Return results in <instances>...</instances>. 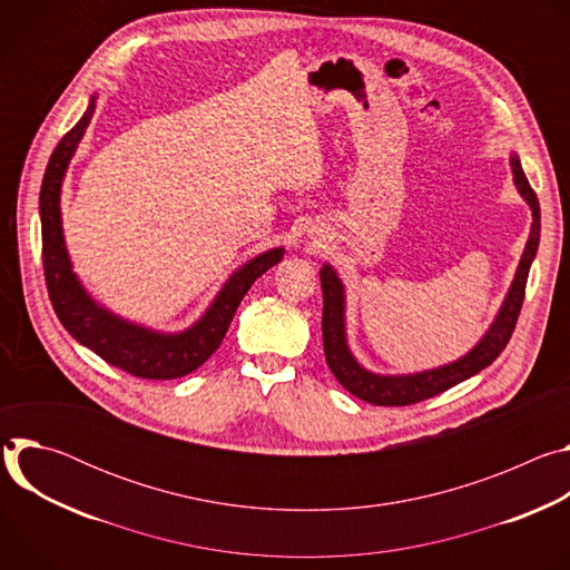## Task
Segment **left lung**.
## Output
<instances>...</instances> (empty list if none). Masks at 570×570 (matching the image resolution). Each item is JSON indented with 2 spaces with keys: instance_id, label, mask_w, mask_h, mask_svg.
Segmentation results:
<instances>
[{
  "instance_id": "8db88e82",
  "label": "left lung",
  "mask_w": 570,
  "mask_h": 570,
  "mask_svg": "<svg viewBox=\"0 0 570 570\" xmlns=\"http://www.w3.org/2000/svg\"><path fill=\"white\" fill-rule=\"evenodd\" d=\"M510 167L514 174V185L519 189V194L523 196V200L530 205L532 209V227H530V236L525 243L523 257L519 262L514 282L505 295V302L494 320V324L482 336V341L462 358L435 367V370H426V372H417V374H399V376H383V374H374L367 372L350 352L347 347V336H345V286L338 279L336 271L332 266L324 264L320 271V282H322V343H324V358H327L330 370L334 372V376L341 381V385L345 390H350L354 396L374 403V405H411L424 399H431L458 383H462L464 379L478 374L480 370H484L487 365H492L501 352L505 350V345L512 338V332L517 327V320L523 306V297H525V284H528V273L532 266V259L537 255L539 248V234H541V214H539V200L534 189L530 187L519 155L512 153L510 157Z\"/></svg>"
}]
</instances>
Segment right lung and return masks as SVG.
I'll list each match as a JSON object with an SVG mask.
<instances>
[{"label":"right lung","instance_id":"add662e5","mask_svg":"<svg viewBox=\"0 0 570 570\" xmlns=\"http://www.w3.org/2000/svg\"><path fill=\"white\" fill-rule=\"evenodd\" d=\"M95 97L80 117V121L58 141L49 157V165L40 189V220H42V266L49 299L62 327L80 343L99 354L106 363L139 376L167 381L185 376L198 370L223 343L229 322L246 297L255 279H259L268 268L282 262L284 248H273L246 266H240L220 288L205 315L180 334H159L139 324L121 320L108 308L99 306L78 277L71 271V262L65 248L62 220H60V187L69 159L83 137L92 115Z\"/></svg>","mask_w":570,"mask_h":570}]
</instances>
